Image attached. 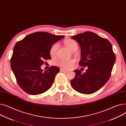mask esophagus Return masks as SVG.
I'll return each mask as SVG.
<instances>
[{
	"label": "esophagus",
	"mask_w": 126,
	"mask_h": 126,
	"mask_svg": "<svg viewBox=\"0 0 126 126\" xmlns=\"http://www.w3.org/2000/svg\"><path fill=\"white\" fill-rule=\"evenodd\" d=\"M68 70H66V69H63V68H60V71H61V72H66Z\"/></svg>",
	"instance_id": "34e87169"
}]
</instances>
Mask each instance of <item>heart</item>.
Wrapping results in <instances>:
<instances>
[{"label":"heart","mask_w":126,"mask_h":126,"mask_svg":"<svg viewBox=\"0 0 126 126\" xmlns=\"http://www.w3.org/2000/svg\"><path fill=\"white\" fill-rule=\"evenodd\" d=\"M65 45L71 51L75 52L78 49V44L75 40L72 39H67L64 41ZM59 48V44L55 43L53 44L49 48V53L52 57H55L57 55V50ZM75 60L74 59H71L70 60H65L63 59H60L57 61L55 64L64 69H68L71 68L74 64Z\"/></svg>","instance_id":"heart-1"}]
</instances>
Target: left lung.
<instances>
[{"mask_svg": "<svg viewBox=\"0 0 126 126\" xmlns=\"http://www.w3.org/2000/svg\"><path fill=\"white\" fill-rule=\"evenodd\" d=\"M79 43L81 59L79 64L86 67L81 73L74 70L75 78L71 80L72 88L80 93L91 94L101 89L111 76L115 55L111 43L96 33L86 31L71 37Z\"/></svg>", "mask_w": 126, "mask_h": 126, "instance_id": "8db88e82", "label": "left lung"}]
</instances>
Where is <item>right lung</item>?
I'll list each match as a JSON object with an SVG mask.
<instances>
[{"mask_svg": "<svg viewBox=\"0 0 126 126\" xmlns=\"http://www.w3.org/2000/svg\"><path fill=\"white\" fill-rule=\"evenodd\" d=\"M64 36L36 32L16 43L11 66L16 82L24 91L35 95L44 93L51 87L60 68L52 66L44 72L40 66L44 60L51 59L50 47Z\"/></svg>", "mask_w": 126, "mask_h": 126, "instance_id": "add662e5", "label": "right lung"}]
</instances>
